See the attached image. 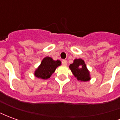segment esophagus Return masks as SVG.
Masks as SVG:
<instances>
[{"instance_id": "esophagus-1", "label": "esophagus", "mask_w": 120, "mask_h": 120, "mask_svg": "<svg viewBox=\"0 0 120 120\" xmlns=\"http://www.w3.org/2000/svg\"><path fill=\"white\" fill-rule=\"evenodd\" d=\"M62 64L63 65H68V62H67V60H63L62 61Z\"/></svg>"}]
</instances>
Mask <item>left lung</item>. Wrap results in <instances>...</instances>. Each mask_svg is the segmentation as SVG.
Wrapping results in <instances>:
<instances>
[{
  "label": "left lung",
  "instance_id": "obj_1",
  "mask_svg": "<svg viewBox=\"0 0 120 120\" xmlns=\"http://www.w3.org/2000/svg\"><path fill=\"white\" fill-rule=\"evenodd\" d=\"M69 69L71 71L74 76L78 81L87 82L90 80V72L86 66L84 60L81 58H76L73 64L69 65Z\"/></svg>",
  "mask_w": 120,
  "mask_h": 120
}]
</instances>
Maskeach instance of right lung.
Returning <instances> with one entry per match:
<instances>
[{
  "label": "right lung",
  "instance_id": "obj_1",
  "mask_svg": "<svg viewBox=\"0 0 120 120\" xmlns=\"http://www.w3.org/2000/svg\"><path fill=\"white\" fill-rule=\"evenodd\" d=\"M60 65V60H54L51 57L46 56L43 58L39 66L34 71V75L35 77L43 80L48 79Z\"/></svg>",
  "mask_w": 120,
  "mask_h": 120
}]
</instances>
